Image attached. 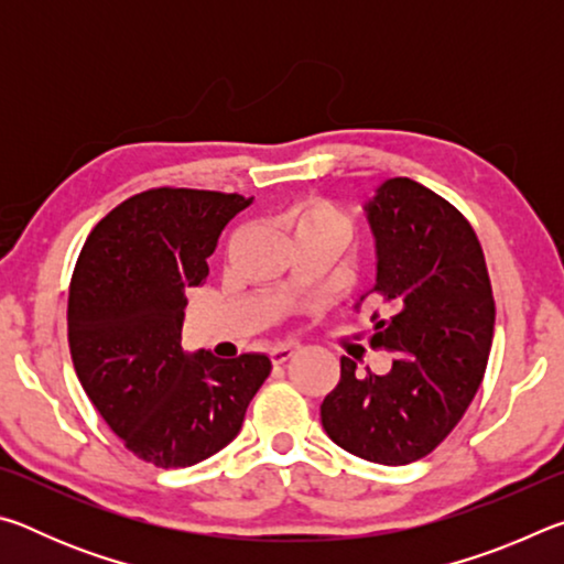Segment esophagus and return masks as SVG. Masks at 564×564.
Instances as JSON below:
<instances>
[{
  "instance_id": "34e87169",
  "label": "esophagus",
  "mask_w": 564,
  "mask_h": 564,
  "mask_svg": "<svg viewBox=\"0 0 564 564\" xmlns=\"http://www.w3.org/2000/svg\"><path fill=\"white\" fill-rule=\"evenodd\" d=\"M293 348H289V346H279V348H273L271 350V360H273V366H283L285 360H291L293 358Z\"/></svg>"
}]
</instances>
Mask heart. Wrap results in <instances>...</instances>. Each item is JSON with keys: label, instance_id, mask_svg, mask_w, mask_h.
Instances as JSON below:
<instances>
[{"label": "heart", "instance_id": "heart-1", "mask_svg": "<svg viewBox=\"0 0 564 564\" xmlns=\"http://www.w3.org/2000/svg\"><path fill=\"white\" fill-rule=\"evenodd\" d=\"M281 221L291 228L295 238L301 236H330L346 246L352 236L350 218L326 198L308 196L295 202Z\"/></svg>", "mask_w": 564, "mask_h": 564}]
</instances>
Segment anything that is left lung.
Instances as JSON below:
<instances>
[{
    "label": "left lung",
    "instance_id": "obj_1",
    "mask_svg": "<svg viewBox=\"0 0 564 564\" xmlns=\"http://www.w3.org/2000/svg\"><path fill=\"white\" fill-rule=\"evenodd\" d=\"M366 212L376 236L373 293L390 308L388 318L373 313L370 346L398 358L376 376L343 356L321 423L333 443L362 460L408 465L445 441L480 388L495 299L473 226L435 191L388 178Z\"/></svg>",
    "mask_w": 564,
    "mask_h": 564
}]
</instances>
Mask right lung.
<instances>
[{
  "label": "right lung",
  "instance_id": "obj_1",
  "mask_svg": "<svg viewBox=\"0 0 564 564\" xmlns=\"http://www.w3.org/2000/svg\"><path fill=\"white\" fill-rule=\"evenodd\" d=\"M253 198L149 188L94 226L69 285V350L84 393L129 451L156 467H188L234 441L271 373L263 352L221 360L184 352L186 291Z\"/></svg>",
  "mask_w": 564,
  "mask_h": 564
}]
</instances>
